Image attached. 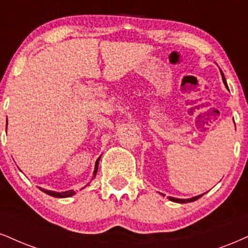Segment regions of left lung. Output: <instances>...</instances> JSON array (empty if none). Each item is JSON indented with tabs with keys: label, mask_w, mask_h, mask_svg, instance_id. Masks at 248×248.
I'll return each mask as SVG.
<instances>
[{
	"label": "left lung",
	"mask_w": 248,
	"mask_h": 248,
	"mask_svg": "<svg viewBox=\"0 0 248 248\" xmlns=\"http://www.w3.org/2000/svg\"><path fill=\"white\" fill-rule=\"evenodd\" d=\"M222 78H223V82H224V85H225V87L228 88V85H227V80H225V78H224V75H223L222 73ZM204 194V193H203ZM203 194H200V195H197V197H194V198H191V199H177V198H172V197H169V200H171V201H173V202H178V203H187V202H193V201H195V200H198L199 198H201L202 197ZM163 195V194H162Z\"/></svg>",
	"instance_id": "8db88e82"
}]
</instances>
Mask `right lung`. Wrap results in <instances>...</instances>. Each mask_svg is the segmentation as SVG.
<instances>
[{
	"instance_id": "1",
	"label": "right lung",
	"mask_w": 248,
	"mask_h": 248,
	"mask_svg": "<svg viewBox=\"0 0 248 248\" xmlns=\"http://www.w3.org/2000/svg\"><path fill=\"white\" fill-rule=\"evenodd\" d=\"M101 156L97 158L96 162H95V168H94V173H93V177H95L96 172H97V168H99V161H100ZM40 189H41L42 192H45L46 194L48 195H51V197H55V198H69V197H72L73 194H76V192L73 191V189H71V191H65V192H62V193H60V192H55V191H48V189H45V188H41L39 187Z\"/></svg>"
}]
</instances>
